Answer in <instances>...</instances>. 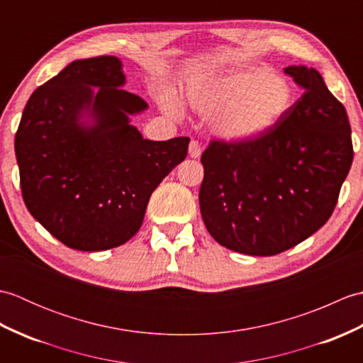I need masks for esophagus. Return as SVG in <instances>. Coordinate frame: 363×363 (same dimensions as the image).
I'll return each mask as SVG.
<instances>
[{
  "instance_id": "esophagus-1",
  "label": "esophagus",
  "mask_w": 363,
  "mask_h": 363,
  "mask_svg": "<svg viewBox=\"0 0 363 363\" xmlns=\"http://www.w3.org/2000/svg\"><path fill=\"white\" fill-rule=\"evenodd\" d=\"M189 156L191 159H198L201 156V145H199L198 140H191L189 145Z\"/></svg>"
}]
</instances>
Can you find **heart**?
Returning <instances> with one entry per match:
<instances>
[{"instance_id": "obj_1", "label": "heart", "mask_w": 363, "mask_h": 363, "mask_svg": "<svg viewBox=\"0 0 363 363\" xmlns=\"http://www.w3.org/2000/svg\"><path fill=\"white\" fill-rule=\"evenodd\" d=\"M191 109L209 115V128L230 143L248 142L273 129L295 103L287 78L262 68H245L191 82L186 89ZM164 109L177 117L179 109L165 98Z\"/></svg>"}]
</instances>
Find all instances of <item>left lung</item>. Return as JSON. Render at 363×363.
Masks as SVG:
<instances>
[{
	"label": "left lung",
	"mask_w": 363,
	"mask_h": 363,
	"mask_svg": "<svg viewBox=\"0 0 363 363\" xmlns=\"http://www.w3.org/2000/svg\"><path fill=\"white\" fill-rule=\"evenodd\" d=\"M284 72L304 89L284 120L248 142L212 140L201 156L204 225L220 245L250 256H274L317 233L352 164L345 106L315 68Z\"/></svg>",
	"instance_id": "left-lung-1"
}]
</instances>
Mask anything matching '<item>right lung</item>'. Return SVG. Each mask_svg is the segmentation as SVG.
<instances>
[{
	"label": "right lung",
	"instance_id": "add662e5",
	"mask_svg": "<svg viewBox=\"0 0 363 363\" xmlns=\"http://www.w3.org/2000/svg\"><path fill=\"white\" fill-rule=\"evenodd\" d=\"M115 56L74 60L28 99L15 156L29 213L68 248L104 251L140 229L150 196L187 157L189 137L143 138Z\"/></svg>",
	"mask_w": 363,
	"mask_h": 363
}]
</instances>
